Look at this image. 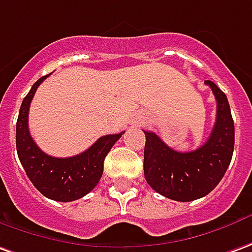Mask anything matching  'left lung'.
<instances>
[{
  "label": "left lung",
  "mask_w": 252,
  "mask_h": 252,
  "mask_svg": "<svg viewBox=\"0 0 252 252\" xmlns=\"http://www.w3.org/2000/svg\"><path fill=\"white\" fill-rule=\"evenodd\" d=\"M217 100V119L209 140L190 152H177L152 131L145 133L144 176L149 187L177 202L209 195L222 180L235 148V123L226 94L206 81Z\"/></svg>",
  "instance_id": "1"
}]
</instances>
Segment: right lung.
<instances>
[{
    "mask_svg": "<svg viewBox=\"0 0 252 252\" xmlns=\"http://www.w3.org/2000/svg\"><path fill=\"white\" fill-rule=\"evenodd\" d=\"M48 76L39 78L32 85L22 103L16 123L17 155L27 177L43 196L57 202H72L94 189L103 176L105 156L125 131L100 137L90 148L76 156L53 158L46 155L31 137L29 111L38 86Z\"/></svg>",
    "mask_w": 252,
    "mask_h": 252,
    "instance_id": "obj_1",
    "label": "right lung"
}]
</instances>
